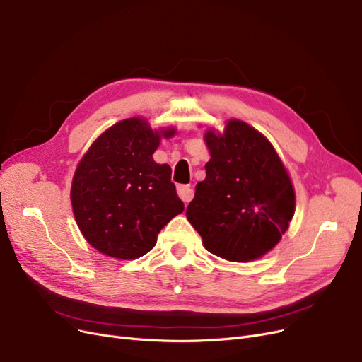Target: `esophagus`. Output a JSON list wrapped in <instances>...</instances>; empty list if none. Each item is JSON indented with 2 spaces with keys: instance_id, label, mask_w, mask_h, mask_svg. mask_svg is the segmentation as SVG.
Wrapping results in <instances>:
<instances>
[{
  "instance_id": "obj_1",
  "label": "esophagus",
  "mask_w": 362,
  "mask_h": 362,
  "mask_svg": "<svg viewBox=\"0 0 362 362\" xmlns=\"http://www.w3.org/2000/svg\"><path fill=\"white\" fill-rule=\"evenodd\" d=\"M177 194L183 202H189L194 198V191H192L191 185H179Z\"/></svg>"
}]
</instances>
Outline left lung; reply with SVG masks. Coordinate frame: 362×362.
I'll use <instances>...</instances> for the list:
<instances>
[{
    "label": "left lung",
    "mask_w": 362,
    "mask_h": 362,
    "mask_svg": "<svg viewBox=\"0 0 362 362\" xmlns=\"http://www.w3.org/2000/svg\"><path fill=\"white\" fill-rule=\"evenodd\" d=\"M211 158L186 217L210 253L250 262L272 250L294 214V191L269 140L230 119L223 134L206 133Z\"/></svg>",
    "instance_id": "1"
}]
</instances>
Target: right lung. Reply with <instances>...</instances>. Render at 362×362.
<instances>
[{
    "label": "right lung",
    "mask_w": 362,
    "mask_h": 362,
    "mask_svg": "<svg viewBox=\"0 0 362 362\" xmlns=\"http://www.w3.org/2000/svg\"><path fill=\"white\" fill-rule=\"evenodd\" d=\"M145 119L130 118L107 129L78 164L71 201L78 228L100 253L137 259L151 251L160 230L185 206L171 168L152 153L161 136Z\"/></svg>",
    "instance_id": "add662e5"
}]
</instances>
